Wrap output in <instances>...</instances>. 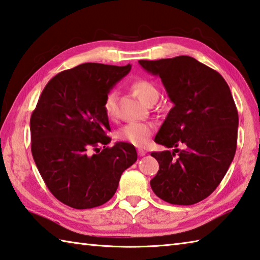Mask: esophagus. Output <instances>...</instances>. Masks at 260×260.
Segmentation results:
<instances>
[{"label": "esophagus", "mask_w": 260, "mask_h": 260, "mask_svg": "<svg viewBox=\"0 0 260 260\" xmlns=\"http://www.w3.org/2000/svg\"><path fill=\"white\" fill-rule=\"evenodd\" d=\"M138 153H139V156L142 157V156L146 155V151H144L143 149H138Z\"/></svg>", "instance_id": "1"}]
</instances>
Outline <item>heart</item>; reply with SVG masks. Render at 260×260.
Returning a JSON list of instances; mask_svg holds the SVG:
<instances>
[{
    "instance_id": "obj_1",
    "label": "heart",
    "mask_w": 260,
    "mask_h": 260,
    "mask_svg": "<svg viewBox=\"0 0 260 260\" xmlns=\"http://www.w3.org/2000/svg\"><path fill=\"white\" fill-rule=\"evenodd\" d=\"M134 91L144 103L150 102L152 99H158V90L152 82L148 80H136L132 85ZM118 95L114 90L109 91L103 100V110L110 119L116 118ZM153 132V125L146 121H133L122 126L118 132V139L122 142L131 143L136 147H142L148 142Z\"/></svg>"
}]
</instances>
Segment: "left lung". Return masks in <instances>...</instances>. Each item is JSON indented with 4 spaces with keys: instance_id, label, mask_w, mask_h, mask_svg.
I'll use <instances>...</instances> for the list:
<instances>
[{
    "instance_id": "1",
    "label": "left lung",
    "mask_w": 260,
    "mask_h": 260,
    "mask_svg": "<svg viewBox=\"0 0 260 260\" xmlns=\"http://www.w3.org/2000/svg\"><path fill=\"white\" fill-rule=\"evenodd\" d=\"M139 63L161 79L174 104L155 138L174 149L151 152L159 170L150 186L170 204L199 203L219 186L235 156L239 113L230 87L221 74L189 56Z\"/></svg>"
}]
</instances>
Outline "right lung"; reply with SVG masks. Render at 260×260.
Wrapping results in <instances>:
<instances>
[{"label": "right lung", "mask_w": 260, "mask_h": 260, "mask_svg": "<svg viewBox=\"0 0 260 260\" xmlns=\"http://www.w3.org/2000/svg\"><path fill=\"white\" fill-rule=\"evenodd\" d=\"M85 63L65 70L42 90L30 116V150L46 186L73 209H91L111 199L122 172L138 159L135 147L111 138L103 100L131 71Z\"/></svg>", "instance_id": "right-lung-1"}]
</instances>
